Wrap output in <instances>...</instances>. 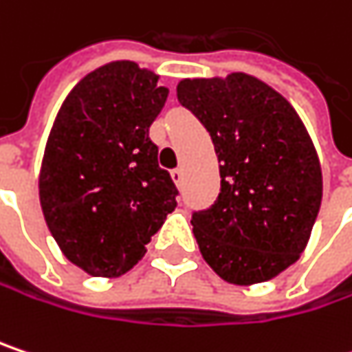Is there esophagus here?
Here are the masks:
<instances>
[{
	"mask_svg": "<svg viewBox=\"0 0 352 352\" xmlns=\"http://www.w3.org/2000/svg\"><path fill=\"white\" fill-rule=\"evenodd\" d=\"M171 177H173V181H175L177 185H179V183L183 181V169H181V167L173 169V171H171Z\"/></svg>",
	"mask_w": 352,
	"mask_h": 352,
	"instance_id": "34e87169",
	"label": "esophagus"
}]
</instances>
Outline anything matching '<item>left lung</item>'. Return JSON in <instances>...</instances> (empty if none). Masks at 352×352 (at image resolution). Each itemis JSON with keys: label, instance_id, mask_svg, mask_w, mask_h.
<instances>
[{"label": "left lung", "instance_id": "left-lung-1", "mask_svg": "<svg viewBox=\"0 0 352 352\" xmlns=\"http://www.w3.org/2000/svg\"><path fill=\"white\" fill-rule=\"evenodd\" d=\"M177 98L208 129L219 161V195L191 217L204 260L230 284L272 280L300 258L322 201L304 122L280 92L243 72L185 78Z\"/></svg>", "mask_w": 352, "mask_h": 352}]
</instances>
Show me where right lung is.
<instances>
[{
	"label": "right lung",
	"instance_id": "obj_1",
	"mask_svg": "<svg viewBox=\"0 0 352 352\" xmlns=\"http://www.w3.org/2000/svg\"><path fill=\"white\" fill-rule=\"evenodd\" d=\"M167 96L155 72L118 60L86 74L58 111L40 204L62 254L90 276L131 270L177 208L179 191L148 139Z\"/></svg>",
	"mask_w": 352,
	"mask_h": 352
}]
</instances>
